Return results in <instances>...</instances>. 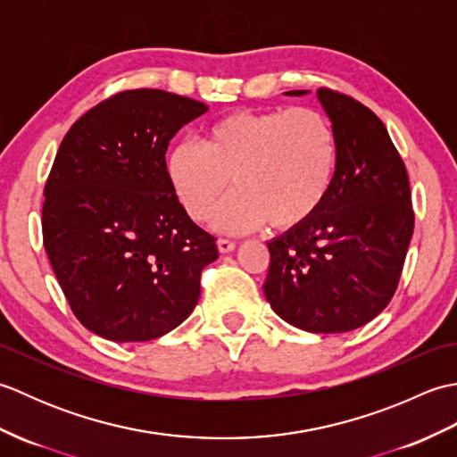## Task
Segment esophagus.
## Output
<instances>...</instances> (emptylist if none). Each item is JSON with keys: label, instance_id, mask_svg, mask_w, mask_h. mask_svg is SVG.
Instances as JSON below:
<instances>
[{"label": "esophagus", "instance_id": "1", "mask_svg": "<svg viewBox=\"0 0 457 457\" xmlns=\"http://www.w3.org/2000/svg\"><path fill=\"white\" fill-rule=\"evenodd\" d=\"M218 249L221 251V253H229V251L236 249V241H234V239L220 237V239H218Z\"/></svg>", "mask_w": 457, "mask_h": 457}]
</instances>
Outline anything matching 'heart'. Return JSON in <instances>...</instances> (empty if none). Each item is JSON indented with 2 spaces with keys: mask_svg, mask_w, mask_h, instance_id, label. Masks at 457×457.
<instances>
[{
  "mask_svg": "<svg viewBox=\"0 0 457 457\" xmlns=\"http://www.w3.org/2000/svg\"><path fill=\"white\" fill-rule=\"evenodd\" d=\"M337 167V137L322 112L241 110L210 123L202 145L180 141L167 157L177 198L196 221L208 220L231 188L237 192L213 216L223 231H251L269 221L295 229L322 206Z\"/></svg>",
  "mask_w": 457,
  "mask_h": 457,
  "instance_id": "obj_1",
  "label": "heart"
}]
</instances>
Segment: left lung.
<instances>
[{"instance_id":"obj_1","label":"left lung","mask_w":457,"mask_h":457,"mask_svg":"<svg viewBox=\"0 0 457 457\" xmlns=\"http://www.w3.org/2000/svg\"><path fill=\"white\" fill-rule=\"evenodd\" d=\"M318 98L337 137L336 177L312 220L267 244L263 290L285 322L339 334L367 324L391 303L414 210L409 174L385 123L344 92L320 88Z\"/></svg>"}]
</instances>
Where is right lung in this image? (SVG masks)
Returning <instances> with one entry per match:
<instances>
[{
	"mask_svg": "<svg viewBox=\"0 0 457 457\" xmlns=\"http://www.w3.org/2000/svg\"><path fill=\"white\" fill-rule=\"evenodd\" d=\"M206 104L164 90L118 92L76 121L58 147L43 202V244L84 328L149 342L190 316L216 237L190 220L164 153Z\"/></svg>",
	"mask_w": 457,
	"mask_h": 457,
	"instance_id": "add662e5",
	"label": "right lung"
}]
</instances>
